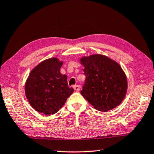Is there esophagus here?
Masks as SVG:
<instances>
[{
	"instance_id": "34e87169",
	"label": "esophagus",
	"mask_w": 154,
	"mask_h": 154,
	"mask_svg": "<svg viewBox=\"0 0 154 154\" xmlns=\"http://www.w3.org/2000/svg\"><path fill=\"white\" fill-rule=\"evenodd\" d=\"M73 88L74 90L75 91H77V92H79V91L80 90V86L79 85H74L73 86Z\"/></svg>"
}]
</instances>
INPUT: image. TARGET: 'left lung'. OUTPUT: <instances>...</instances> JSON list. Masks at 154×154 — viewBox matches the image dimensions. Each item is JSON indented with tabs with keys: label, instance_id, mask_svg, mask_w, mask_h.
I'll return each mask as SVG.
<instances>
[{
	"label": "left lung",
	"instance_id": "obj_1",
	"mask_svg": "<svg viewBox=\"0 0 154 154\" xmlns=\"http://www.w3.org/2000/svg\"><path fill=\"white\" fill-rule=\"evenodd\" d=\"M85 83L81 92L96 110L107 112L120 105L128 89L126 75L120 65L102 54L83 56Z\"/></svg>",
	"mask_w": 154,
	"mask_h": 154
}]
</instances>
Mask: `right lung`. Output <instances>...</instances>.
Instances as JSON below:
<instances>
[{
	"label": "right lung",
	"mask_w": 154,
	"mask_h": 154,
	"mask_svg": "<svg viewBox=\"0 0 154 154\" xmlns=\"http://www.w3.org/2000/svg\"><path fill=\"white\" fill-rule=\"evenodd\" d=\"M63 62L54 57L40 62L30 71L25 83V94L31 106L47 116L55 114L73 92L66 75L60 68Z\"/></svg>",
	"instance_id": "right-lung-1"
}]
</instances>
